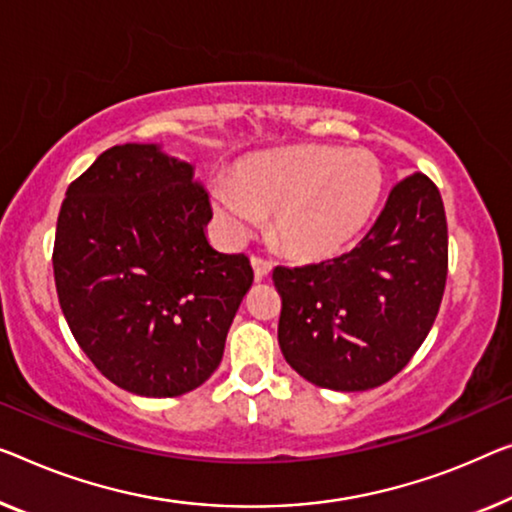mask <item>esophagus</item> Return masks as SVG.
<instances>
[{
    "instance_id": "34e87169",
    "label": "esophagus",
    "mask_w": 512,
    "mask_h": 512,
    "mask_svg": "<svg viewBox=\"0 0 512 512\" xmlns=\"http://www.w3.org/2000/svg\"><path fill=\"white\" fill-rule=\"evenodd\" d=\"M253 269H255V280H264V278L271 273L273 264L269 262V259L255 255V257H253Z\"/></svg>"
}]
</instances>
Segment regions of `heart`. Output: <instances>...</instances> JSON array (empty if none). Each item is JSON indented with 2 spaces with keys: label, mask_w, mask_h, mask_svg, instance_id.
I'll list each match as a JSON object with an SVG mask.
<instances>
[{
  "label": "heart",
  "mask_w": 512,
  "mask_h": 512,
  "mask_svg": "<svg viewBox=\"0 0 512 512\" xmlns=\"http://www.w3.org/2000/svg\"><path fill=\"white\" fill-rule=\"evenodd\" d=\"M384 172L363 149L299 144L236 165L232 186L213 190L227 230L246 236L273 216L278 246L294 257H329L352 243L375 213Z\"/></svg>",
  "instance_id": "heart-1"
}]
</instances>
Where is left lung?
Returning <instances> with one entry per match:
<instances>
[{"instance_id":"left-lung-1","label":"left lung","mask_w":512,"mask_h":512,"mask_svg":"<svg viewBox=\"0 0 512 512\" xmlns=\"http://www.w3.org/2000/svg\"><path fill=\"white\" fill-rule=\"evenodd\" d=\"M446 276L444 202L432 179L414 172L391 188L354 250L273 269L282 356L319 388L368 391L386 384L430 333Z\"/></svg>"}]
</instances>
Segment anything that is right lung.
<instances>
[{
    "label": "right lung",
    "mask_w": 512,
    "mask_h": 512,
    "mask_svg": "<svg viewBox=\"0 0 512 512\" xmlns=\"http://www.w3.org/2000/svg\"><path fill=\"white\" fill-rule=\"evenodd\" d=\"M207 188L156 144H117L66 190L52 269L61 312L103 377L144 398L202 386L253 285L209 246Z\"/></svg>",
    "instance_id": "right-lung-1"
}]
</instances>
